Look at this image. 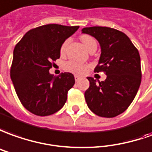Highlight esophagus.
Segmentation results:
<instances>
[{
    "mask_svg": "<svg viewBox=\"0 0 152 152\" xmlns=\"http://www.w3.org/2000/svg\"><path fill=\"white\" fill-rule=\"evenodd\" d=\"M81 78H82V77L78 76V75H74V78H75V81H76V82L78 81L79 79H81Z\"/></svg>",
    "mask_w": 152,
    "mask_h": 152,
    "instance_id": "esophagus-1",
    "label": "esophagus"
}]
</instances>
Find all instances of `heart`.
<instances>
[{"instance_id":"1","label":"heart","mask_w":152,"mask_h":152,"mask_svg":"<svg viewBox=\"0 0 152 152\" xmlns=\"http://www.w3.org/2000/svg\"><path fill=\"white\" fill-rule=\"evenodd\" d=\"M80 39H81L82 42L83 43V45L88 50H92L94 48L97 49V41L93 36H91L89 34H82ZM69 39H67L63 42L62 45L60 47V52L61 53H64L65 51L66 47L69 44ZM87 68H88L87 65L83 64L82 63L75 61V60H69V61H68L64 64V69L67 71L74 73V74H82L83 73L85 72Z\"/></svg>"}]
</instances>
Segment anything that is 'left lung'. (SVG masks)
<instances>
[{
  "mask_svg": "<svg viewBox=\"0 0 152 152\" xmlns=\"http://www.w3.org/2000/svg\"><path fill=\"white\" fill-rule=\"evenodd\" d=\"M98 40L101 56L94 72H104L105 81L87 78L89 88L84 97L89 109L99 117L114 118L125 112L137 95L142 81L141 58L128 36L109 27L93 26L82 30Z\"/></svg>",
  "mask_w": 152,
  "mask_h": 152,
  "instance_id": "8db88e82",
  "label": "left lung"
}]
</instances>
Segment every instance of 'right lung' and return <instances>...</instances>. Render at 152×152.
<instances>
[{
  "label": "right lung",
  "instance_id": "1",
  "mask_svg": "<svg viewBox=\"0 0 152 152\" xmlns=\"http://www.w3.org/2000/svg\"><path fill=\"white\" fill-rule=\"evenodd\" d=\"M79 28L49 24L31 29L14 49L10 78L22 105L37 116L62 108L75 80L70 73L58 77L49 70L60 57V47Z\"/></svg>",
  "mask_w": 152,
  "mask_h": 152
}]
</instances>
